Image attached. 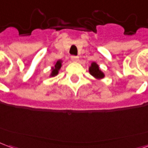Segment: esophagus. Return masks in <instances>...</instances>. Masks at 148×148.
<instances>
[{
	"label": "esophagus",
	"mask_w": 148,
	"mask_h": 148,
	"mask_svg": "<svg viewBox=\"0 0 148 148\" xmlns=\"http://www.w3.org/2000/svg\"><path fill=\"white\" fill-rule=\"evenodd\" d=\"M71 60L73 62L78 61V57L77 56H71Z\"/></svg>",
	"instance_id": "obj_1"
}]
</instances>
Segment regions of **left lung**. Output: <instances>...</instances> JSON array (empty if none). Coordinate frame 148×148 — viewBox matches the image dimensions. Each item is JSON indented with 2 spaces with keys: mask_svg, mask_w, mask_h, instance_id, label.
<instances>
[{
  "mask_svg": "<svg viewBox=\"0 0 148 148\" xmlns=\"http://www.w3.org/2000/svg\"><path fill=\"white\" fill-rule=\"evenodd\" d=\"M89 72L95 79H97V80L103 79L106 77L105 73L101 70L99 65L97 64L96 62H91V65L89 66Z\"/></svg>",
  "mask_w": 148,
  "mask_h": 148,
  "instance_id": "8db88e82",
  "label": "left lung"
}]
</instances>
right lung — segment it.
I'll return each instance as SVG.
<instances>
[{"label": "right lung", "mask_w": 148, "mask_h": 148, "mask_svg": "<svg viewBox=\"0 0 148 148\" xmlns=\"http://www.w3.org/2000/svg\"><path fill=\"white\" fill-rule=\"evenodd\" d=\"M62 62H63V61H62V59H58V60H57L56 62H55V65L51 66V74L49 75V77H53L58 75V73H59V71H60V69H61L62 66Z\"/></svg>", "instance_id": "1"}]
</instances>
